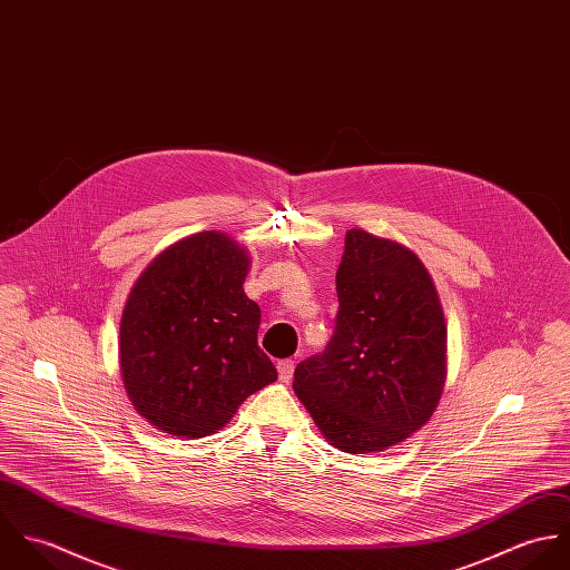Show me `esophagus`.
Returning <instances> with one entry per match:
<instances>
[{
	"instance_id": "obj_1",
	"label": "esophagus",
	"mask_w": 570,
	"mask_h": 570,
	"mask_svg": "<svg viewBox=\"0 0 570 570\" xmlns=\"http://www.w3.org/2000/svg\"><path fill=\"white\" fill-rule=\"evenodd\" d=\"M294 360H281L278 364H276V368H278V377H281V382H289L292 377H294Z\"/></svg>"
}]
</instances>
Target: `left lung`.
Segmentation results:
<instances>
[{
    "label": "left lung",
    "mask_w": 570,
    "mask_h": 570,
    "mask_svg": "<svg viewBox=\"0 0 570 570\" xmlns=\"http://www.w3.org/2000/svg\"><path fill=\"white\" fill-rule=\"evenodd\" d=\"M335 328L294 371L326 441L382 452L416 432L445 382V321L423 263L404 245L348 230L335 274Z\"/></svg>",
    "instance_id": "obj_1"
}]
</instances>
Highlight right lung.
Returning a JSON list of instances; mask_svg holds the SVG:
<instances>
[{"mask_svg": "<svg viewBox=\"0 0 570 570\" xmlns=\"http://www.w3.org/2000/svg\"><path fill=\"white\" fill-rule=\"evenodd\" d=\"M249 258L222 233L164 249L134 285L120 323L131 404L158 430L206 436L278 373L258 348L261 309L245 296Z\"/></svg>", "mask_w": 570, "mask_h": 570, "instance_id": "1", "label": "right lung"}]
</instances>
